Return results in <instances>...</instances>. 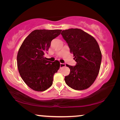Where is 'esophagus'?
<instances>
[{
    "label": "esophagus",
    "mask_w": 120,
    "mask_h": 120,
    "mask_svg": "<svg viewBox=\"0 0 120 120\" xmlns=\"http://www.w3.org/2000/svg\"><path fill=\"white\" fill-rule=\"evenodd\" d=\"M66 66V64H62V63H60V68H61L62 67H64Z\"/></svg>",
    "instance_id": "34e87169"
}]
</instances>
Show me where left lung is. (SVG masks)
Instances as JSON below:
<instances>
[{
  "mask_svg": "<svg viewBox=\"0 0 120 120\" xmlns=\"http://www.w3.org/2000/svg\"><path fill=\"white\" fill-rule=\"evenodd\" d=\"M61 34L77 62L74 66L66 64L70 72L65 77V82L75 90L88 88L96 79L101 67V53L98 43L93 36L78 28L63 30Z\"/></svg>",
  "mask_w": 120,
  "mask_h": 120,
  "instance_id": "1",
  "label": "left lung"
}]
</instances>
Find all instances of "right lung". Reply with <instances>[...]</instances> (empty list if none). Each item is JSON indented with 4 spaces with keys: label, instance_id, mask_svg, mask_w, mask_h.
<instances>
[{
    "label": "right lung",
    "instance_id": "obj_1",
    "mask_svg": "<svg viewBox=\"0 0 120 120\" xmlns=\"http://www.w3.org/2000/svg\"><path fill=\"white\" fill-rule=\"evenodd\" d=\"M61 30H36L28 35L20 47L17 56V67L22 79L31 89L43 92L52 86L53 75L60 62L45 60L52 40Z\"/></svg>",
    "mask_w": 120,
    "mask_h": 120
}]
</instances>
